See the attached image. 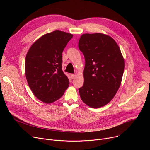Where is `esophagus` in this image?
I'll use <instances>...</instances> for the list:
<instances>
[{"mask_svg": "<svg viewBox=\"0 0 150 150\" xmlns=\"http://www.w3.org/2000/svg\"><path fill=\"white\" fill-rule=\"evenodd\" d=\"M71 78H72V79H74V78L75 77L76 74H71Z\"/></svg>", "mask_w": 150, "mask_h": 150, "instance_id": "34e87169", "label": "esophagus"}]
</instances>
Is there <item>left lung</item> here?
Returning a JSON list of instances; mask_svg holds the SVG:
<instances>
[{
  "label": "left lung",
  "mask_w": 150,
  "mask_h": 150,
  "mask_svg": "<svg viewBox=\"0 0 150 150\" xmlns=\"http://www.w3.org/2000/svg\"><path fill=\"white\" fill-rule=\"evenodd\" d=\"M78 47L85 60L81 98L90 108H100L113 98L120 87L124 58L115 40L100 33L82 34Z\"/></svg>",
  "instance_id": "left-lung-1"
}]
</instances>
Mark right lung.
<instances>
[{"label": "right lung", "mask_w": 150, "mask_h": 150, "mask_svg": "<svg viewBox=\"0 0 150 150\" xmlns=\"http://www.w3.org/2000/svg\"><path fill=\"white\" fill-rule=\"evenodd\" d=\"M73 35L54 31L31 45L25 57V76L34 95L46 104L59 100L69 81L62 70V52Z\"/></svg>", "instance_id": "1"}]
</instances>
